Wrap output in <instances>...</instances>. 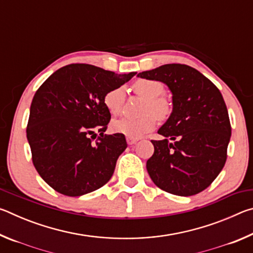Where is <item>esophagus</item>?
Segmentation results:
<instances>
[{
  "label": "esophagus",
  "mask_w": 253,
  "mask_h": 253,
  "mask_svg": "<svg viewBox=\"0 0 253 253\" xmlns=\"http://www.w3.org/2000/svg\"><path fill=\"white\" fill-rule=\"evenodd\" d=\"M128 145H134L136 144L137 142H138V138H132V137H127L126 138Z\"/></svg>",
  "instance_id": "34e87169"
}]
</instances>
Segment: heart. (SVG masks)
I'll use <instances>...</instances> for the list:
<instances>
[{"label": "heart", "mask_w": 253, "mask_h": 253, "mask_svg": "<svg viewBox=\"0 0 253 253\" xmlns=\"http://www.w3.org/2000/svg\"><path fill=\"white\" fill-rule=\"evenodd\" d=\"M137 95L145 98L142 108L143 116L130 118L122 117L114 119L110 124L111 130L116 134L125 135L132 138H139L154 129L156 119H165L170 114V104L162 95L165 91L164 84L156 80H138L134 84ZM125 100V89L117 87L107 91L104 97V104L111 115H118L123 109Z\"/></svg>", "instance_id": "b5f03b06"}]
</instances>
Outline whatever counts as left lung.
<instances>
[{"mask_svg":"<svg viewBox=\"0 0 253 253\" xmlns=\"http://www.w3.org/2000/svg\"><path fill=\"white\" fill-rule=\"evenodd\" d=\"M172 92L173 110L152 140L154 154L146 163L156 186L170 194L195 195L216 178L226 161L231 137L228 109L216 85L194 68L169 63L139 72Z\"/></svg>","mask_w":253,"mask_h":253,"instance_id":"8db88e82","label":"left lung"}]
</instances>
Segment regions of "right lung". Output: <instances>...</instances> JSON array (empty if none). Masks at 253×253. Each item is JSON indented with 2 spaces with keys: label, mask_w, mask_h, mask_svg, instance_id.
<instances>
[{
  "label": "right lung",
  "mask_w": 253,
  "mask_h": 253,
  "mask_svg": "<svg viewBox=\"0 0 253 253\" xmlns=\"http://www.w3.org/2000/svg\"><path fill=\"white\" fill-rule=\"evenodd\" d=\"M135 75L72 63L53 72L38 89L27 138L34 168L53 190L80 196L113 176L127 143L124 135L104 134L111 117L104 97Z\"/></svg>",
  "instance_id": "1"
}]
</instances>
